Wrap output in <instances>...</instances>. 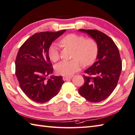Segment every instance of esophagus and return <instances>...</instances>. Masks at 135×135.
<instances>
[{
	"label": "esophagus",
	"instance_id": "obj_1",
	"mask_svg": "<svg viewBox=\"0 0 135 135\" xmlns=\"http://www.w3.org/2000/svg\"><path fill=\"white\" fill-rule=\"evenodd\" d=\"M71 78V77H69V76H63V80H64V81H65V80H70V79Z\"/></svg>",
	"mask_w": 135,
	"mask_h": 135
}]
</instances>
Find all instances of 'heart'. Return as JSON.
I'll list each match as a JSON object with an SVG mask.
<instances>
[{"instance_id":"1","label":"heart","mask_w":135,"mask_h":135,"mask_svg":"<svg viewBox=\"0 0 135 135\" xmlns=\"http://www.w3.org/2000/svg\"><path fill=\"white\" fill-rule=\"evenodd\" d=\"M63 47L73 50L71 61H62L57 64L55 70L57 74L65 76H71L80 69L81 63L83 66L91 65L98 55L97 42L92 37L86 38L82 35L70 33L60 41ZM48 55L51 61L56 62L60 58L58 47L52 44L48 49Z\"/></svg>"}]
</instances>
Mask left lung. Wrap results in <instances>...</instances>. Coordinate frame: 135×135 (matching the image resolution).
Returning <instances> with one entry per match:
<instances>
[{
	"mask_svg": "<svg viewBox=\"0 0 135 135\" xmlns=\"http://www.w3.org/2000/svg\"><path fill=\"white\" fill-rule=\"evenodd\" d=\"M80 31L96 40L98 52L95 62L85 71V82L78 91L88 101L98 103L108 98L117 86L122 70L120 55L114 41L105 33L98 30Z\"/></svg>",
	"mask_w": 135,
	"mask_h": 135,
	"instance_id": "1",
	"label": "left lung"
}]
</instances>
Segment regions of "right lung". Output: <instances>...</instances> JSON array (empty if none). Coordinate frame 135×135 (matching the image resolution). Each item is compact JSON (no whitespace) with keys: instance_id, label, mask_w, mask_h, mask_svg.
I'll list each match as a JSON object with an SVG mask.
<instances>
[{"instance_id":"add662e5","label":"right lung","mask_w":135,"mask_h":135,"mask_svg":"<svg viewBox=\"0 0 135 135\" xmlns=\"http://www.w3.org/2000/svg\"><path fill=\"white\" fill-rule=\"evenodd\" d=\"M42 32L29 38L19 49L16 59V75L20 88L32 101L43 103L56 96L64 83L62 76H50L53 67L48 49L64 33Z\"/></svg>"}]
</instances>
